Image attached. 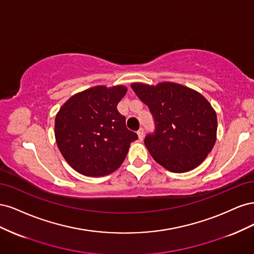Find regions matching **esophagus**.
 <instances>
[{"label": "esophagus", "mask_w": 254, "mask_h": 254, "mask_svg": "<svg viewBox=\"0 0 254 254\" xmlns=\"http://www.w3.org/2000/svg\"><path fill=\"white\" fill-rule=\"evenodd\" d=\"M136 133H137V136H139V139L143 140V137H144V130H143V128H140L139 130H137Z\"/></svg>", "instance_id": "obj_1"}]
</instances>
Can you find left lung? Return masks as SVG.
<instances>
[{"mask_svg":"<svg viewBox=\"0 0 254 254\" xmlns=\"http://www.w3.org/2000/svg\"><path fill=\"white\" fill-rule=\"evenodd\" d=\"M131 88L155 120V132L146 135L144 143L156 162L173 173L200 165L217 132L216 112L206 98L175 82H133Z\"/></svg>","mask_w":254,"mask_h":254,"instance_id":"left-lung-1","label":"left lung"}]
</instances>
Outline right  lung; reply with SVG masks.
<instances>
[{"label": "right lung", "instance_id": "right-lung-1", "mask_svg": "<svg viewBox=\"0 0 254 254\" xmlns=\"http://www.w3.org/2000/svg\"><path fill=\"white\" fill-rule=\"evenodd\" d=\"M125 86H97L73 95L55 119V137L66 162L89 177L109 175L122 165L137 134L126 127L117 106Z\"/></svg>", "mask_w": 254, "mask_h": 254}]
</instances>
